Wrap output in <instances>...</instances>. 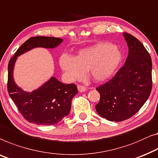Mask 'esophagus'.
Here are the masks:
<instances>
[{
	"label": "esophagus",
	"mask_w": 158,
	"mask_h": 158,
	"mask_svg": "<svg viewBox=\"0 0 158 158\" xmlns=\"http://www.w3.org/2000/svg\"><path fill=\"white\" fill-rule=\"evenodd\" d=\"M77 90H78V91L80 93H83V92H85V91L86 90V88L85 86H83V85H77Z\"/></svg>",
	"instance_id": "1"
}]
</instances>
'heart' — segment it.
<instances>
[{
	"label": "heart",
	"instance_id": "heart-1",
	"mask_svg": "<svg viewBox=\"0 0 158 158\" xmlns=\"http://www.w3.org/2000/svg\"><path fill=\"white\" fill-rule=\"evenodd\" d=\"M121 61L120 51L108 42H100L82 48L75 57L63 53L59 58L61 69L71 81L83 77L86 70H89L95 81H107L115 75Z\"/></svg>",
	"mask_w": 158,
	"mask_h": 158
}]
</instances>
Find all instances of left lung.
I'll return each mask as SVG.
<instances>
[{
	"instance_id": "left-lung-1",
	"label": "left lung",
	"mask_w": 158,
	"mask_h": 158,
	"mask_svg": "<svg viewBox=\"0 0 158 158\" xmlns=\"http://www.w3.org/2000/svg\"><path fill=\"white\" fill-rule=\"evenodd\" d=\"M128 56L123 67L107 83L96 88L100 95L97 113L109 121L120 122L133 116L149 98L152 90V60L134 36L123 33Z\"/></svg>"
}]
</instances>
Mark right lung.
<instances>
[{"instance_id": "add662e5", "label": "right lung", "mask_w": 158, "mask_h": 158, "mask_svg": "<svg viewBox=\"0 0 158 158\" xmlns=\"http://www.w3.org/2000/svg\"><path fill=\"white\" fill-rule=\"evenodd\" d=\"M63 39L37 36L26 40L9 61L8 91L18 110L29 123L39 125H52L60 122L69 114L73 98L77 93L75 84H64L55 77L32 92L18 87L13 78V70L18 56L35 48H54Z\"/></svg>"}]
</instances>
